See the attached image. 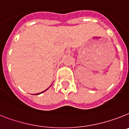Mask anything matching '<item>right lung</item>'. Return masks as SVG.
<instances>
[{
	"label": "right lung",
	"instance_id": "1",
	"mask_svg": "<svg viewBox=\"0 0 129 129\" xmlns=\"http://www.w3.org/2000/svg\"><path fill=\"white\" fill-rule=\"evenodd\" d=\"M47 89H48V88H47ZM47 89H46V90H47ZM46 90H44V91H43V92H41V93H38V94H41V93H43V92H44V91H46Z\"/></svg>",
	"mask_w": 129,
	"mask_h": 129
}]
</instances>
